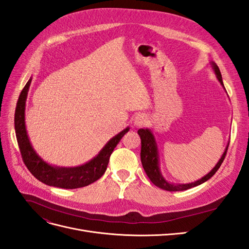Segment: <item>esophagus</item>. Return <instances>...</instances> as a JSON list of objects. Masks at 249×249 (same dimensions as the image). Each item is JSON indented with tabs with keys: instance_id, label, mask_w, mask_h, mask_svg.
<instances>
[{
	"instance_id": "esophagus-1",
	"label": "esophagus",
	"mask_w": 249,
	"mask_h": 249,
	"mask_svg": "<svg viewBox=\"0 0 249 249\" xmlns=\"http://www.w3.org/2000/svg\"><path fill=\"white\" fill-rule=\"evenodd\" d=\"M147 123V117L144 114H138L136 117L134 118V125L141 126L144 125Z\"/></svg>"
}]
</instances>
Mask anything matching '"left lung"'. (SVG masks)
Returning a JSON list of instances; mask_svg holds the SVG:
<instances>
[{
    "label": "left lung",
    "mask_w": 249,
    "mask_h": 249,
    "mask_svg": "<svg viewBox=\"0 0 249 249\" xmlns=\"http://www.w3.org/2000/svg\"><path fill=\"white\" fill-rule=\"evenodd\" d=\"M211 65H212V69L215 71L216 78L218 79V81H219V83L224 88L219 67H218L217 64L213 61L211 62ZM224 90H225V88H224ZM138 134H139L140 139H141V153H140L141 163H142L143 168H144L145 173L147 175L148 178L150 179V182L155 184L157 187L161 188V189L167 190V191H184V190L190 189V188L196 187V186H198L202 183L207 182L208 179H210L215 175L216 171L219 169V167L221 166V164H222L224 158H225V155H227L229 144H230V142H229V144L227 145V147H225L224 153L222 154L219 161L217 162V164L215 165V167L212 170H211L208 173V175H206L205 177H202L200 179H197L196 182H193V183L175 184V183L167 182V180L165 179L164 177L162 176L161 170H160L159 152H158L157 142H156V139H155L153 132L150 131L149 129H139Z\"/></svg>",
    "instance_id": "obj_1"
}]
</instances>
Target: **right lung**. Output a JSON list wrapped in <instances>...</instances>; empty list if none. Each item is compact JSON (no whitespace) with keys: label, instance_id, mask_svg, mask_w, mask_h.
<instances>
[{"label":"right lung","instance_id":"1","mask_svg":"<svg viewBox=\"0 0 249 249\" xmlns=\"http://www.w3.org/2000/svg\"><path fill=\"white\" fill-rule=\"evenodd\" d=\"M32 78H30L24 89L21 90L17 104L16 114H14V129H16L17 139L20 149L22 160L30 172L43 184L63 188V189H77L92 184L99 179L107 169L110 156L118 142L129 132L130 127H125L124 131L115 135L105 145L101 152L89 162L76 167H60L43 161L34 150L30 142L26 124L25 109L26 100Z\"/></svg>","mask_w":249,"mask_h":249}]
</instances>
